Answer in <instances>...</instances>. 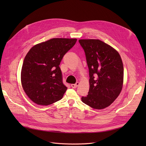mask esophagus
<instances>
[{"label":"esophagus","mask_w":146,"mask_h":146,"mask_svg":"<svg viewBox=\"0 0 146 146\" xmlns=\"http://www.w3.org/2000/svg\"><path fill=\"white\" fill-rule=\"evenodd\" d=\"M79 85V82H76L75 84H72L71 85V86L73 88H77Z\"/></svg>","instance_id":"1"}]
</instances>
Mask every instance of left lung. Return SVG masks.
Instances as JSON below:
<instances>
[{"instance_id":"8db88e82","label":"left lung","mask_w":146,"mask_h":146,"mask_svg":"<svg viewBox=\"0 0 146 146\" xmlns=\"http://www.w3.org/2000/svg\"><path fill=\"white\" fill-rule=\"evenodd\" d=\"M89 68L90 88L83 103L94 109L110 106L119 96L123 85L124 67L119 53L99 40H79Z\"/></svg>"}]
</instances>
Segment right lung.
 <instances>
[{"instance_id":"obj_1","label":"right lung","mask_w":146,"mask_h":146,"mask_svg":"<svg viewBox=\"0 0 146 146\" xmlns=\"http://www.w3.org/2000/svg\"><path fill=\"white\" fill-rule=\"evenodd\" d=\"M77 39L52 38L34 45L26 55L21 70L25 94L34 103L48 105L63 98L67 87L59 67Z\"/></svg>"}]
</instances>
